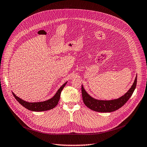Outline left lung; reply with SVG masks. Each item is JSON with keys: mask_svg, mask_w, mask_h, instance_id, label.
Instances as JSON below:
<instances>
[{"mask_svg": "<svg viewBox=\"0 0 147 147\" xmlns=\"http://www.w3.org/2000/svg\"><path fill=\"white\" fill-rule=\"evenodd\" d=\"M136 85L137 76L136 77L135 81H134L132 87L130 88L126 93L119 98L111 100H100L94 98L87 93V92L84 89L83 86L82 85L81 91L83 102L87 107L95 111L101 113L114 111L122 107L128 101V100L131 97L134 90H135Z\"/></svg>", "mask_w": 147, "mask_h": 147, "instance_id": "obj_1", "label": "left lung"}]
</instances>
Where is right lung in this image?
<instances>
[{
  "label": "right lung",
  "instance_id": "right-lung-1",
  "mask_svg": "<svg viewBox=\"0 0 147 147\" xmlns=\"http://www.w3.org/2000/svg\"><path fill=\"white\" fill-rule=\"evenodd\" d=\"M67 82H66L64 84H63L59 89L58 90L57 93L55 94L52 98L50 99L46 100V101L44 102H28L24 101V100L21 99L18 97H17L13 92H12L14 97L16 98V100L23 106L24 108L29 110H31L32 111H47L51 110V109L55 108L59 102V100L60 98L61 92L63 89L65 85L66 84Z\"/></svg>",
  "mask_w": 147,
  "mask_h": 147
}]
</instances>
